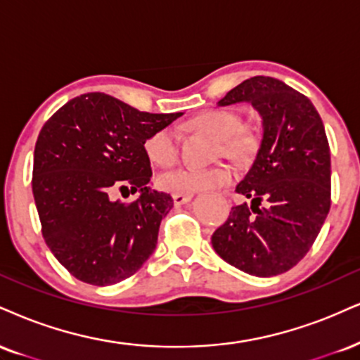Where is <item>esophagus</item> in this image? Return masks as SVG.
Listing matches in <instances>:
<instances>
[{
    "instance_id": "esophagus-1",
    "label": "esophagus",
    "mask_w": 360,
    "mask_h": 360,
    "mask_svg": "<svg viewBox=\"0 0 360 360\" xmlns=\"http://www.w3.org/2000/svg\"><path fill=\"white\" fill-rule=\"evenodd\" d=\"M191 199H193V194H186V193H174V194H172V201H174L176 206L186 205V202H189Z\"/></svg>"
}]
</instances>
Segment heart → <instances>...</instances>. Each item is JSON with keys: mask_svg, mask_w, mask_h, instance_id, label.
<instances>
[{"mask_svg": "<svg viewBox=\"0 0 360 360\" xmlns=\"http://www.w3.org/2000/svg\"><path fill=\"white\" fill-rule=\"evenodd\" d=\"M193 127L219 137V155H226L240 164L255 161L262 149L263 132L258 125L243 124L236 110L213 109L193 120ZM144 153L158 166H171L179 158V139L174 127H161L144 141ZM235 179V171L228 164L214 167H176L158 177L159 188L169 193H198L228 186Z\"/></svg>", "mask_w": 360, "mask_h": 360, "instance_id": "b5f03b06", "label": "heart"}]
</instances>
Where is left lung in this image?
Masks as SVG:
<instances>
[{"label": "left lung", "mask_w": 360, "mask_h": 360, "mask_svg": "<svg viewBox=\"0 0 360 360\" xmlns=\"http://www.w3.org/2000/svg\"><path fill=\"white\" fill-rule=\"evenodd\" d=\"M238 102L263 119L262 149L236 186L251 206H233L211 243L238 270L275 276L309 253L330 211V147L314 103L283 82L251 77L218 103Z\"/></svg>", "instance_id": "8db88e82"}]
</instances>
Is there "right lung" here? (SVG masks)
Returning a JSON list of instances; mask_svg holds the SVG:
<instances>
[{"label": "right lung", "instance_id": "1", "mask_svg": "<svg viewBox=\"0 0 360 360\" xmlns=\"http://www.w3.org/2000/svg\"><path fill=\"white\" fill-rule=\"evenodd\" d=\"M183 115L149 114L110 95L72 98L41 127L33 155V198L51 253L85 283H119L146 263L174 202L147 188L149 134ZM119 188L141 191L132 203L112 202Z\"/></svg>", "mask_w": 360, "mask_h": 360}]
</instances>
